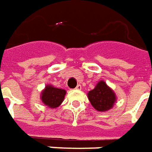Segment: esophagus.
<instances>
[{
    "instance_id": "1",
    "label": "esophagus",
    "mask_w": 152,
    "mask_h": 152,
    "mask_svg": "<svg viewBox=\"0 0 152 152\" xmlns=\"http://www.w3.org/2000/svg\"><path fill=\"white\" fill-rule=\"evenodd\" d=\"M76 88V89H78V90H80L81 88H82V86H81L80 84H78V85L76 86V88Z\"/></svg>"
}]
</instances>
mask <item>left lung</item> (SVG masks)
I'll list each match as a JSON object with an SVG mask.
<instances>
[{
	"instance_id": "obj_1",
	"label": "left lung",
	"mask_w": 152,
	"mask_h": 152,
	"mask_svg": "<svg viewBox=\"0 0 152 152\" xmlns=\"http://www.w3.org/2000/svg\"><path fill=\"white\" fill-rule=\"evenodd\" d=\"M88 98L93 107L99 112L112 108L116 101L114 92L103 81H100L94 89L89 91Z\"/></svg>"
}]
</instances>
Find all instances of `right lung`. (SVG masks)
<instances>
[{
	"mask_svg": "<svg viewBox=\"0 0 152 152\" xmlns=\"http://www.w3.org/2000/svg\"><path fill=\"white\" fill-rule=\"evenodd\" d=\"M65 94L66 91L64 89L47 85L45 89L41 94V100L50 108H54L61 104V102L64 101Z\"/></svg>",
	"mask_w": 152,
	"mask_h": 152,
	"instance_id": "1",
	"label": "right lung"
}]
</instances>
